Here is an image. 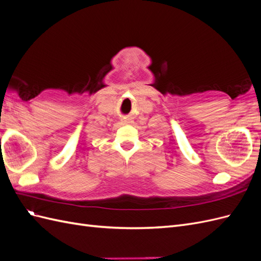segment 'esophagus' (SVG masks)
<instances>
[{"mask_svg": "<svg viewBox=\"0 0 261 261\" xmlns=\"http://www.w3.org/2000/svg\"><path fill=\"white\" fill-rule=\"evenodd\" d=\"M133 121H132V118L129 117V116H124L123 118H122V123H124V124H129V123H132Z\"/></svg>", "mask_w": 261, "mask_h": 261, "instance_id": "34e87169", "label": "esophagus"}]
</instances>
